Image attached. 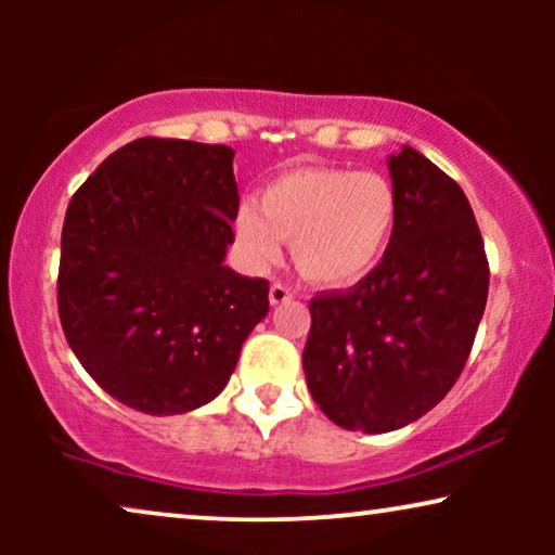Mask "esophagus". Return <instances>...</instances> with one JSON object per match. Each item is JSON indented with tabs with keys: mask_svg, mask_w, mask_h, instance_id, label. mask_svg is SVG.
Instances as JSON below:
<instances>
[{
	"mask_svg": "<svg viewBox=\"0 0 555 555\" xmlns=\"http://www.w3.org/2000/svg\"><path fill=\"white\" fill-rule=\"evenodd\" d=\"M293 287H287L285 283H272L270 285V302L272 306H280V302H287L293 298Z\"/></svg>",
	"mask_w": 555,
	"mask_h": 555,
	"instance_id": "esophagus-1",
	"label": "esophagus"
}]
</instances>
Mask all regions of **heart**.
I'll return each instance as SVG.
<instances>
[{"mask_svg":"<svg viewBox=\"0 0 555 555\" xmlns=\"http://www.w3.org/2000/svg\"><path fill=\"white\" fill-rule=\"evenodd\" d=\"M399 217L397 189L384 173L344 166H298L264 184L234 215V249L249 270H268L291 242L308 283L346 287L382 262Z\"/></svg>","mask_w":555,"mask_h":555,"instance_id":"obj_1","label":"heart"}]
</instances>
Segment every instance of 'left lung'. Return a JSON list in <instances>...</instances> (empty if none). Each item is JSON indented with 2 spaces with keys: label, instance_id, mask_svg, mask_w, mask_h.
Listing matches in <instances>:
<instances>
[{
  "label": "left lung",
  "instance_id": "8db88e82",
  "mask_svg": "<svg viewBox=\"0 0 555 555\" xmlns=\"http://www.w3.org/2000/svg\"><path fill=\"white\" fill-rule=\"evenodd\" d=\"M399 217L384 260L351 291L310 300L302 369L344 429L382 435L437 406L457 382L488 302L480 227L454 179L404 146L389 156Z\"/></svg>",
  "mask_w": 555,
  "mask_h": 555
}]
</instances>
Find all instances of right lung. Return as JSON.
<instances>
[{"label": "right lung", "instance_id": "add662e5", "mask_svg": "<svg viewBox=\"0 0 555 555\" xmlns=\"http://www.w3.org/2000/svg\"><path fill=\"white\" fill-rule=\"evenodd\" d=\"M234 151L135 139L67 204L57 310L82 369L120 404L184 414L230 382L270 283L224 264L240 209Z\"/></svg>", "mask_w": 555, "mask_h": 555}]
</instances>
